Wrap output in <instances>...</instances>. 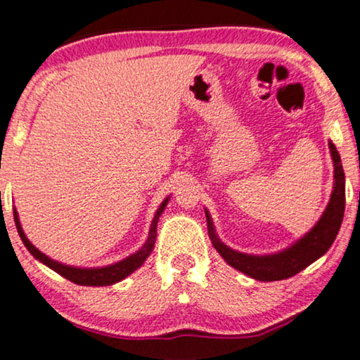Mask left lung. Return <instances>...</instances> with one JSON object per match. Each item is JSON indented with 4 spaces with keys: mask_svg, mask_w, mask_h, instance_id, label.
Segmentation results:
<instances>
[{
    "mask_svg": "<svg viewBox=\"0 0 360 360\" xmlns=\"http://www.w3.org/2000/svg\"><path fill=\"white\" fill-rule=\"evenodd\" d=\"M329 150H331L334 164V188L326 210L309 233L277 254L250 255L228 248L216 236L211 216L205 210L211 243L231 267L238 269L239 272L249 275L250 278L260 280V282H275V280L293 277L328 252V249L336 239L339 228H341L344 208H346V176H344L341 157L331 141H329Z\"/></svg>",
    "mask_w": 360,
    "mask_h": 360,
    "instance_id": "8db88e82",
    "label": "left lung"
}]
</instances>
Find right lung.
<instances>
[{
    "mask_svg": "<svg viewBox=\"0 0 360 360\" xmlns=\"http://www.w3.org/2000/svg\"><path fill=\"white\" fill-rule=\"evenodd\" d=\"M169 200L170 198L167 196V198L162 201L159 210L155 211V216H154V219H152V224H150L149 238H147L146 244L142 245V248L137 250V252L129 255V257L122 259L116 264L106 265V267L82 269V267H72V265L60 264V262H57V260H52L51 257H47L46 254H42L37 248H34V245L31 244V240L26 238V234H24V231L21 228V223H19V216H18L16 210H14V223H16L19 238H21L24 245H26V249L37 260H41L44 265L51 267L53 272L60 274L62 277H65L67 280H70V282L77 283V285H85V287H106V285H112V283L121 282L122 278H126L127 275H131L132 272H134V270L139 269L141 265L144 264V260L149 257L152 249H154V244H155L157 223H159L162 211L165 210V206H167V203H169Z\"/></svg>",
    "mask_w": 360,
    "mask_h": 360,
    "instance_id": "obj_1",
    "label": "right lung"
}]
</instances>
